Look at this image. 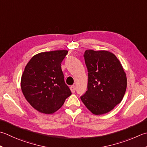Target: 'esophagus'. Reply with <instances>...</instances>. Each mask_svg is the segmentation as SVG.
<instances>
[{
  "label": "esophagus",
  "mask_w": 147,
  "mask_h": 147,
  "mask_svg": "<svg viewBox=\"0 0 147 147\" xmlns=\"http://www.w3.org/2000/svg\"><path fill=\"white\" fill-rule=\"evenodd\" d=\"M70 89H71V91L72 93L75 92V90H76L75 86H74V85H71V87H70Z\"/></svg>",
  "instance_id": "obj_1"
}]
</instances>
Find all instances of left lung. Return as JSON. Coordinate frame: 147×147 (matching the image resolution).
Listing matches in <instances>:
<instances>
[{
  "label": "left lung",
  "instance_id": "1",
  "mask_svg": "<svg viewBox=\"0 0 147 147\" xmlns=\"http://www.w3.org/2000/svg\"><path fill=\"white\" fill-rule=\"evenodd\" d=\"M88 70V90L81 100L96 115L107 113L122 101L127 87V77L115 55L106 50L85 51Z\"/></svg>",
  "mask_w": 147,
  "mask_h": 147
}]
</instances>
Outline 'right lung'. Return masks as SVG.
I'll list each match as a JSON object with an SVG mask.
<instances>
[{
	"mask_svg": "<svg viewBox=\"0 0 147 147\" xmlns=\"http://www.w3.org/2000/svg\"><path fill=\"white\" fill-rule=\"evenodd\" d=\"M67 53L64 50L37 53L25 66L21 78L23 94L42 113H55L71 95L61 69V62Z\"/></svg>",
	"mask_w": 147,
	"mask_h": 147,
	"instance_id": "right-lung-1",
	"label": "right lung"
}]
</instances>
